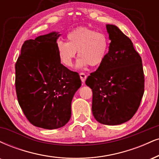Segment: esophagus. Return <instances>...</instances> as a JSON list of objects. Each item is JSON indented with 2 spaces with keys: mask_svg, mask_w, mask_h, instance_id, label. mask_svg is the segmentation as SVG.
<instances>
[{
  "mask_svg": "<svg viewBox=\"0 0 159 159\" xmlns=\"http://www.w3.org/2000/svg\"><path fill=\"white\" fill-rule=\"evenodd\" d=\"M80 78H81L82 83H84L86 78H87V75H86L84 72H81V73H80Z\"/></svg>",
  "mask_w": 159,
  "mask_h": 159,
  "instance_id": "esophagus-1",
  "label": "esophagus"
}]
</instances>
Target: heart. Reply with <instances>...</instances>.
Here are the masks:
<instances>
[{
	"mask_svg": "<svg viewBox=\"0 0 159 159\" xmlns=\"http://www.w3.org/2000/svg\"><path fill=\"white\" fill-rule=\"evenodd\" d=\"M110 48L108 36L103 32L86 26L75 28L66 35V43L58 41L57 51L61 62L64 66H72L75 52L80 60L78 67L84 68L89 65L98 66L104 62Z\"/></svg>",
	"mask_w": 159,
	"mask_h": 159,
	"instance_id": "obj_1",
	"label": "heart"
}]
</instances>
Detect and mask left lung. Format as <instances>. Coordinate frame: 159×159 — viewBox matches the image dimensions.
<instances>
[{"label":"left lung","instance_id":"8db88e82","mask_svg":"<svg viewBox=\"0 0 159 159\" xmlns=\"http://www.w3.org/2000/svg\"><path fill=\"white\" fill-rule=\"evenodd\" d=\"M110 43L104 62L85 83L93 91L92 111L99 123L118 125L137 112L144 92L142 60L131 40L117 26L106 25Z\"/></svg>","mask_w":159,"mask_h":159}]
</instances>
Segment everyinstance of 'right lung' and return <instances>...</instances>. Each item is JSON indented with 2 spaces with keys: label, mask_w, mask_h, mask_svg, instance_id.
<instances>
[{
  "label": "right lung",
  "mask_w": 159,
  "mask_h": 159,
  "mask_svg": "<svg viewBox=\"0 0 159 159\" xmlns=\"http://www.w3.org/2000/svg\"><path fill=\"white\" fill-rule=\"evenodd\" d=\"M57 32L25 41L15 63V90L18 104L35 127L53 129L71 117V102L81 87L78 72L61 64Z\"/></svg>",
  "instance_id": "add662e5"
}]
</instances>
